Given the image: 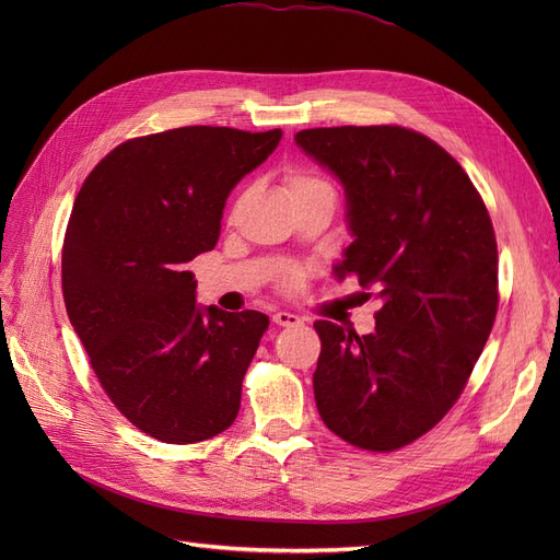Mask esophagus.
<instances>
[{"label": "esophagus", "mask_w": 560, "mask_h": 560, "mask_svg": "<svg viewBox=\"0 0 560 560\" xmlns=\"http://www.w3.org/2000/svg\"><path fill=\"white\" fill-rule=\"evenodd\" d=\"M273 322H276L278 327H296V325H301V317L294 315V313L278 311V313L273 315Z\"/></svg>", "instance_id": "1"}]
</instances>
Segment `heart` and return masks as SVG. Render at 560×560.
Here are the masks:
<instances>
[{"label":"heart","mask_w":560,"mask_h":560,"mask_svg":"<svg viewBox=\"0 0 560 560\" xmlns=\"http://www.w3.org/2000/svg\"><path fill=\"white\" fill-rule=\"evenodd\" d=\"M317 184H325L322 179L313 177V175H292L290 182H287V186H290V194L294 191H301V189H308V186H317ZM301 282V273H292L290 278H287V284L290 287H296Z\"/></svg>","instance_id":"1"}]
</instances>
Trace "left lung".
<instances>
[{"label": "left lung", "mask_w": 560, "mask_h": 560, "mask_svg": "<svg viewBox=\"0 0 560 560\" xmlns=\"http://www.w3.org/2000/svg\"><path fill=\"white\" fill-rule=\"evenodd\" d=\"M294 142L343 184L352 243L336 278L383 301L364 336L315 322L319 418L352 446L401 448L448 413L493 329V224L460 163L416 130L311 128Z\"/></svg>", "instance_id": "obj_1"}]
</instances>
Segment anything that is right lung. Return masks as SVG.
I'll return each mask as SVG.
<instances>
[{
	"mask_svg": "<svg viewBox=\"0 0 560 560\" xmlns=\"http://www.w3.org/2000/svg\"><path fill=\"white\" fill-rule=\"evenodd\" d=\"M282 138L184 126L118 144L83 182L62 245V294L107 397L165 444L233 425L268 317L198 306L186 264L214 249L226 198Z\"/></svg>",
	"mask_w": 560,
	"mask_h": 560,
	"instance_id": "add662e5",
	"label": "right lung"
}]
</instances>
